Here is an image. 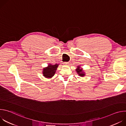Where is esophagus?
<instances>
[{"instance_id": "34e87169", "label": "esophagus", "mask_w": 126, "mask_h": 126, "mask_svg": "<svg viewBox=\"0 0 126 126\" xmlns=\"http://www.w3.org/2000/svg\"><path fill=\"white\" fill-rule=\"evenodd\" d=\"M69 64V62H64V64L65 65H68Z\"/></svg>"}]
</instances>
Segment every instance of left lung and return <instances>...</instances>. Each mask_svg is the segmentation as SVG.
I'll use <instances>...</instances> for the list:
<instances>
[{
  "label": "left lung",
  "instance_id": "obj_1",
  "mask_svg": "<svg viewBox=\"0 0 126 126\" xmlns=\"http://www.w3.org/2000/svg\"><path fill=\"white\" fill-rule=\"evenodd\" d=\"M80 66L81 65L77 66V68L76 69V72L79 76L84 77L86 75V73L85 72V71L83 70V69Z\"/></svg>",
  "mask_w": 126,
  "mask_h": 126
}]
</instances>
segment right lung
<instances>
[{
  "label": "right lung",
  "instance_id": "right-lung-1",
  "mask_svg": "<svg viewBox=\"0 0 126 126\" xmlns=\"http://www.w3.org/2000/svg\"><path fill=\"white\" fill-rule=\"evenodd\" d=\"M59 64H56L55 65H52L51 64H49L48 66L43 68L42 74L43 76L46 78L50 79L51 78L55 75Z\"/></svg>",
  "mask_w": 126,
  "mask_h": 126
}]
</instances>
